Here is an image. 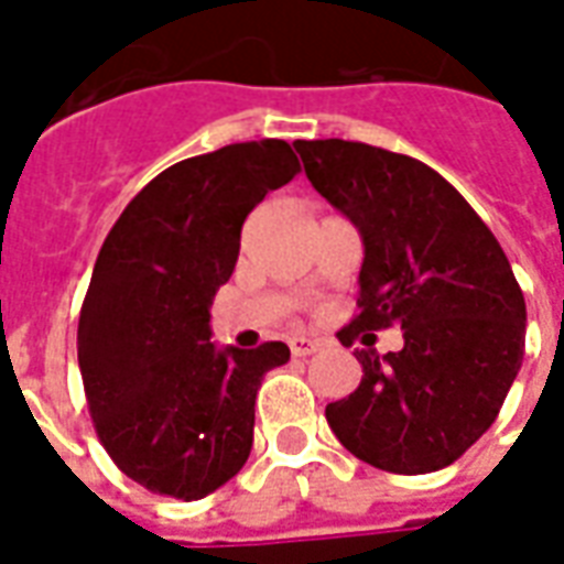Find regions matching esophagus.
<instances>
[{
  "label": "esophagus",
  "instance_id": "esophagus-1",
  "mask_svg": "<svg viewBox=\"0 0 564 564\" xmlns=\"http://www.w3.org/2000/svg\"><path fill=\"white\" fill-rule=\"evenodd\" d=\"M319 347V341H314V338H305V335H295V338H290V350H293V356L299 359V356H311L314 350Z\"/></svg>",
  "mask_w": 564,
  "mask_h": 564
}]
</instances>
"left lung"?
<instances>
[{"mask_svg":"<svg viewBox=\"0 0 564 564\" xmlns=\"http://www.w3.org/2000/svg\"><path fill=\"white\" fill-rule=\"evenodd\" d=\"M307 181L362 235L359 314L338 332L402 326L404 347L356 350L362 380L326 404L356 459L392 474L456 462L496 423L525 347V299L505 250L425 162L362 141H299ZM366 341V338H362Z\"/></svg>","mask_w":564,"mask_h":564,"instance_id":"8db88e82","label":"left lung"}]
</instances>
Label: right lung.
<instances>
[{"instance_id": "right-lung-1", "label": "right lung", "mask_w": 564, "mask_h": 564, "mask_svg": "<svg viewBox=\"0 0 564 564\" xmlns=\"http://www.w3.org/2000/svg\"><path fill=\"white\" fill-rule=\"evenodd\" d=\"M299 169L281 139L174 162L105 238L78 319V366L96 435L150 492L196 501L245 468L262 375L290 359L210 341V302L232 278L241 226Z\"/></svg>"}]
</instances>
